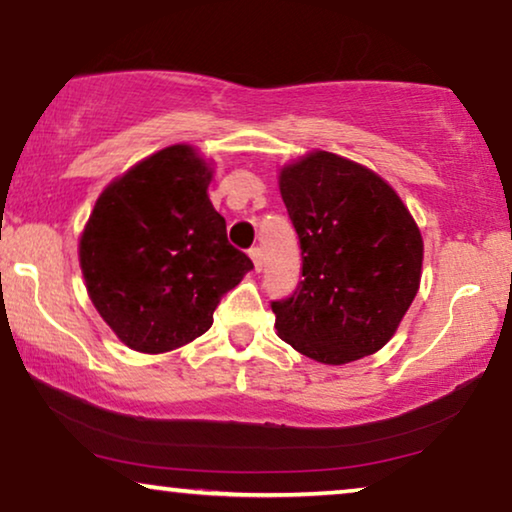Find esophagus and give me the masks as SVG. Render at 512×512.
I'll return each instance as SVG.
<instances>
[{
    "label": "esophagus",
    "instance_id": "34e87169",
    "mask_svg": "<svg viewBox=\"0 0 512 512\" xmlns=\"http://www.w3.org/2000/svg\"><path fill=\"white\" fill-rule=\"evenodd\" d=\"M250 260L255 264V271H262V250L260 248H250Z\"/></svg>",
    "mask_w": 512,
    "mask_h": 512
}]
</instances>
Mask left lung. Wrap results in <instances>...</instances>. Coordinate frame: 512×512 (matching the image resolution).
Wrapping results in <instances>:
<instances>
[{"label":"left lung","mask_w":512,"mask_h":512,"mask_svg":"<svg viewBox=\"0 0 512 512\" xmlns=\"http://www.w3.org/2000/svg\"><path fill=\"white\" fill-rule=\"evenodd\" d=\"M302 248V281L271 302L283 342L325 365L379 351L417 297V222L377 173L311 152L278 175Z\"/></svg>","instance_id":"1"}]
</instances>
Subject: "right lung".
<instances>
[{
	"label": "right lung",
	"instance_id": "1",
	"mask_svg": "<svg viewBox=\"0 0 512 512\" xmlns=\"http://www.w3.org/2000/svg\"><path fill=\"white\" fill-rule=\"evenodd\" d=\"M213 170L189 145L161 149L109 185L79 241L88 297L126 346L180 349L213 325L252 269L208 199Z\"/></svg>",
	"mask_w": 512,
	"mask_h": 512
}]
</instances>
